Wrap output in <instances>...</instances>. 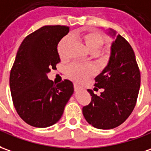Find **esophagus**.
<instances>
[{
  "mask_svg": "<svg viewBox=\"0 0 151 151\" xmlns=\"http://www.w3.org/2000/svg\"><path fill=\"white\" fill-rule=\"evenodd\" d=\"M74 88H75V90L76 91H80V90H81L82 89V87L81 86H78V85H74Z\"/></svg>",
  "mask_w": 151,
  "mask_h": 151,
  "instance_id": "34e87169",
  "label": "esophagus"
}]
</instances>
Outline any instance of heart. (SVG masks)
I'll return each instance as SVG.
<instances>
[{
  "label": "heart",
  "mask_w": 151,
  "mask_h": 151,
  "mask_svg": "<svg viewBox=\"0 0 151 151\" xmlns=\"http://www.w3.org/2000/svg\"><path fill=\"white\" fill-rule=\"evenodd\" d=\"M70 38H76L81 41L86 48L91 52H96L101 48L104 39L102 35L96 31H89L85 34H77L70 35ZM70 45L69 38H65L59 42L58 46V52L59 57L62 61H66L69 58V47ZM98 57L104 58V54L97 52ZM93 74V69L90 65H82L77 63L71 64L67 69V75L70 79L78 82L86 81L87 78Z\"/></svg>",
  "instance_id": "b5f03b06"
}]
</instances>
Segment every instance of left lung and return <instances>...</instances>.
I'll return each mask as SVG.
<instances>
[{
    "label": "left lung",
    "mask_w": 151,
    "mask_h": 151,
    "mask_svg": "<svg viewBox=\"0 0 151 151\" xmlns=\"http://www.w3.org/2000/svg\"><path fill=\"white\" fill-rule=\"evenodd\" d=\"M115 37L108 65L95 77L94 89H104L99 96L88 89L91 102L82 113L90 125L98 129L117 127L127 119L136 106L141 86V73L129 42L110 29Z\"/></svg>",
    "instance_id": "left-lung-1"
}]
</instances>
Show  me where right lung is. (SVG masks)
I'll return each mask as SVG.
<instances>
[{
  "label": "right lung",
  "mask_w": 151,
  "mask_h": 151,
  "mask_svg": "<svg viewBox=\"0 0 151 151\" xmlns=\"http://www.w3.org/2000/svg\"><path fill=\"white\" fill-rule=\"evenodd\" d=\"M68 33L67 26H43L28 35L19 47L10 70V93L16 112L29 125L47 127L58 122L73 94L71 81L55 85L47 78L61 62L58 42Z\"/></svg>",
  "instance_id": "1"
}]
</instances>
